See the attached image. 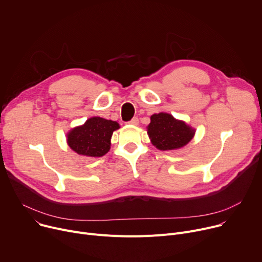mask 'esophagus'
I'll return each instance as SVG.
<instances>
[{"mask_svg": "<svg viewBox=\"0 0 262 262\" xmlns=\"http://www.w3.org/2000/svg\"><path fill=\"white\" fill-rule=\"evenodd\" d=\"M127 123H128V124H132V125H137V124L139 123V120H138L137 117H135V118H133L130 121H128Z\"/></svg>", "mask_w": 262, "mask_h": 262, "instance_id": "obj_1", "label": "esophagus"}]
</instances>
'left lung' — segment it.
Listing matches in <instances>:
<instances>
[{
    "label": "left lung",
    "instance_id": "obj_1",
    "mask_svg": "<svg viewBox=\"0 0 262 262\" xmlns=\"http://www.w3.org/2000/svg\"><path fill=\"white\" fill-rule=\"evenodd\" d=\"M147 134L151 143L161 150L176 149L187 144L194 137L195 129L178 121L169 114L160 113L150 117Z\"/></svg>",
    "mask_w": 262,
    "mask_h": 262
}]
</instances>
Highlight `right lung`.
<instances>
[{
  "instance_id": "add662e5",
  "label": "right lung",
  "mask_w": 262,
  "mask_h": 262,
  "mask_svg": "<svg viewBox=\"0 0 262 262\" xmlns=\"http://www.w3.org/2000/svg\"><path fill=\"white\" fill-rule=\"evenodd\" d=\"M120 126L116 121L94 117L67 135L69 147L79 155L102 157L111 148V138Z\"/></svg>"
}]
</instances>
